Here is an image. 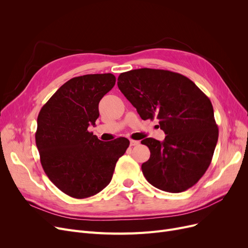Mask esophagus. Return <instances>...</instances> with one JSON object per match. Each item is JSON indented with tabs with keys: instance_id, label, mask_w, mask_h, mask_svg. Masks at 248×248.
Here are the masks:
<instances>
[{
	"instance_id": "34e87169",
	"label": "esophagus",
	"mask_w": 248,
	"mask_h": 248,
	"mask_svg": "<svg viewBox=\"0 0 248 248\" xmlns=\"http://www.w3.org/2000/svg\"><path fill=\"white\" fill-rule=\"evenodd\" d=\"M139 144H140L139 140H129V145H131V147L138 146Z\"/></svg>"
}]
</instances>
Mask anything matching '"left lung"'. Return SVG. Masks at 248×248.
Listing matches in <instances>:
<instances>
[{
  "mask_svg": "<svg viewBox=\"0 0 248 248\" xmlns=\"http://www.w3.org/2000/svg\"><path fill=\"white\" fill-rule=\"evenodd\" d=\"M117 86L141 120L157 117L167 135L162 142L141 140L151 152L141 165L147 181L170 193L194 186L209 167L218 140L210 99L188 77L163 69L121 73Z\"/></svg>",
  "mask_w": 248,
  "mask_h": 248,
  "instance_id": "1",
  "label": "left lung"
}]
</instances>
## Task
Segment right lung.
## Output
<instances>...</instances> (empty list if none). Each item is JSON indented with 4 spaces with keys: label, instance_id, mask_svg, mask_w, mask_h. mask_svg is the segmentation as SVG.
<instances>
[{
    "label": "right lung",
    "instance_id": "obj_1",
    "mask_svg": "<svg viewBox=\"0 0 248 248\" xmlns=\"http://www.w3.org/2000/svg\"><path fill=\"white\" fill-rule=\"evenodd\" d=\"M115 84L111 73L86 74L65 82L42 107L36 146L43 170L59 190L84 199L106 188L129 140L102 141L88 132L98 119V103Z\"/></svg>",
    "mask_w": 248,
    "mask_h": 248
}]
</instances>
